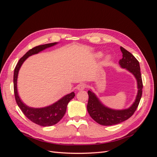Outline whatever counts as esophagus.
<instances>
[{"label":"esophagus","instance_id":"obj_1","mask_svg":"<svg viewBox=\"0 0 157 157\" xmlns=\"http://www.w3.org/2000/svg\"><path fill=\"white\" fill-rule=\"evenodd\" d=\"M85 88H86V84L82 83V84H80L78 85L77 90H83L85 89Z\"/></svg>","mask_w":157,"mask_h":157}]
</instances>
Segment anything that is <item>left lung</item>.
<instances>
[{"label": "left lung", "instance_id": "obj_1", "mask_svg": "<svg viewBox=\"0 0 157 157\" xmlns=\"http://www.w3.org/2000/svg\"><path fill=\"white\" fill-rule=\"evenodd\" d=\"M121 50L122 53V58L119 61V65L122 68H125L134 75L137 80L138 91L136 100L131 107L123 110H114L103 105L95 94L88 90V112L95 121L103 126L117 124L128 119L134 115L138 107L142 96L143 82H142L139 61L130 52L127 51L122 46H121Z\"/></svg>", "mask_w": 157, "mask_h": 157}]
</instances>
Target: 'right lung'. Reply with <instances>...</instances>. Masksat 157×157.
<instances>
[{"label": "right lung", "instance_id": "right-lung-1", "mask_svg": "<svg viewBox=\"0 0 157 157\" xmlns=\"http://www.w3.org/2000/svg\"><path fill=\"white\" fill-rule=\"evenodd\" d=\"M57 42L39 45L29 50L27 53L21 58L17 62L13 73V90L15 99L18 107L21 109L25 117L35 124L42 126H50L57 124L63 118L66 112L68 103L75 96V93L73 92L66 95L59 100L48 107L42 108H33L27 106L23 103L19 97L17 89V79L18 73L21 66L25 59L32 55L38 54L39 52L45 50L47 48L53 46Z\"/></svg>", "mask_w": 157, "mask_h": 157}]
</instances>
